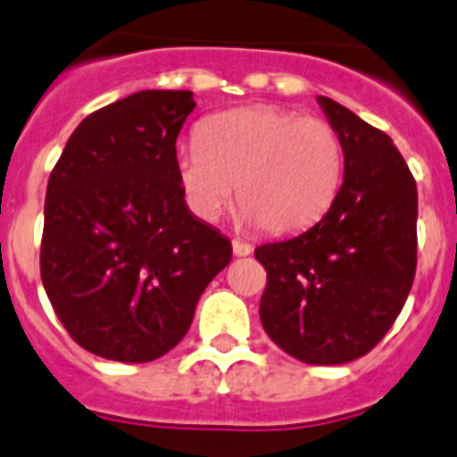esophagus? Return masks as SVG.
I'll list each match as a JSON object with an SVG mask.
<instances>
[{"mask_svg": "<svg viewBox=\"0 0 457 457\" xmlns=\"http://www.w3.org/2000/svg\"><path fill=\"white\" fill-rule=\"evenodd\" d=\"M232 251H235V256H249L251 251V244L242 242V239H232Z\"/></svg>", "mask_w": 457, "mask_h": 457, "instance_id": "1", "label": "esophagus"}]
</instances>
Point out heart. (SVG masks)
Returning <instances> with one entry per match:
<instances>
[{"instance_id":"heart-1","label":"heart","mask_w":457,"mask_h":457,"mask_svg":"<svg viewBox=\"0 0 457 457\" xmlns=\"http://www.w3.org/2000/svg\"><path fill=\"white\" fill-rule=\"evenodd\" d=\"M175 178L187 208L215 222L235 199L239 222L270 235L311 228L344 182V142L322 118L279 106H244L208 116L196 145L179 146Z\"/></svg>"}]
</instances>
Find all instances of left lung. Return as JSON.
<instances>
[{
    "label": "left lung",
    "instance_id": "obj_1",
    "mask_svg": "<svg viewBox=\"0 0 457 457\" xmlns=\"http://www.w3.org/2000/svg\"><path fill=\"white\" fill-rule=\"evenodd\" d=\"M344 142L337 199L301 235L258 246L268 270L261 322L308 365H344L379 344L418 265V187L389 135L318 96Z\"/></svg>",
    "mask_w": 457,
    "mask_h": 457
}]
</instances>
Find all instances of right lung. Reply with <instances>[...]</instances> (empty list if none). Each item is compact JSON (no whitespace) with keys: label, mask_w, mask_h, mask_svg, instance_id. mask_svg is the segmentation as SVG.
I'll use <instances>...</instances> for the list:
<instances>
[{"label":"right lung","mask_w":457,"mask_h":457,"mask_svg":"<svg viewBox=\"0 0 457 457\" xmlns=\"http://www.w3.org/2000/svg\"><path fill=\"white\" fill-rule=\"evenodd\" d=\"M194 106L187 89L118 99L75 128L49 175L42 285L68 334L106 361L149 362L178 346L232 258L175 178Z\"/></svg>","instance_id":"1"}]
</instances>
